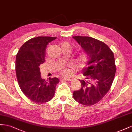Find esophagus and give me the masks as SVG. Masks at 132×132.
I'll use <instances>...</instances> for the list:
<instances>
[{
  "label": "esophagus",
  "mask_w": 132,
  "mask_h": 132,
  "mask_svg": "<svg viewBox=\"0 0 132 132\" xmlns=\"http://www.w3.org/2000/svg\"><path fill=\"white\" fill-rule=\"evenodd\" d=\"M62 80L63 81H71V78H61Z\"/></svg>",
  "instance_id": "esophagus-1"
}]
</instances>
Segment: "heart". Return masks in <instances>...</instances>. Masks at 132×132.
I'll list each match as a JSON object with an SVG mask.
<instances>
[{
    "mask_svg": "<svg viewBox=\"0 0 132 132\" xmlns=\"http://www.w3.org/2000/svg\"><path fill=\"white\" fill-rule=\"evenodd\" d=\"M70 46L68 43H65ZM91 60V56L89 53L87 52H82L79 54L76 58V61L78 65L80 67H85L87 66ZM60 73L62 76H68L70 75V70L67 67H63L60 70Z\"/></svg>",
    "mask_w": 132,
    "mask_h": 132,
    "instance_id": "b5f03b06",
    "label": "heart"
}]
</instances>
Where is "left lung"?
Returning <instances> with one entry per match:
<instances>
[{"label":"left lung","instance_id":"obj_1","mask_svg":"<svg viewBox=\"0 0 132 132\" xmlns=\"http://www.w3.org/2000/svg\"><path fill=\"white\" fill-rule=\"evenodd\" d=\"M72 37L91 56L89 66L82 71L86 80H80L82 87L73 92V97L78 103L92 106L102 99L111 88L116 72L114 54L106 44L93 37Z\"/></svg>","mask_w":132,"mask_h":132}]
</instances>
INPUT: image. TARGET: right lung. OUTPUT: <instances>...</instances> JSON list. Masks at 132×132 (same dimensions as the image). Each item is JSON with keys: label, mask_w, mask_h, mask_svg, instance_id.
Here are the masks:
<instances>
[{"label": "right lung", "mask_w": 132, "mask_h": 132, "mask_svg": "<svg viewBox=\"0 0 132 132\" xmlns=\"http://www.w3.org/2000/svg\"><path fill=\"white\" fill-rule=\"evenodd\" d=\"M56 37L39 36L25 42L16 56V75L19 87L24 95L34 102H47L53 98L58 78H49L46 82L41 77L40 65L45 61L47 45Z\"/></svg>", "instance_id": "1"}]
</instances>
